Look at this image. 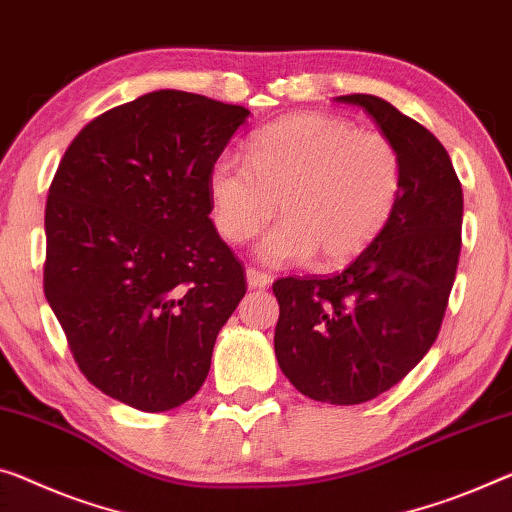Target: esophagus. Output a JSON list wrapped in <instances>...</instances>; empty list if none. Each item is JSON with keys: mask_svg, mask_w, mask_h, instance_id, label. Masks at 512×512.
Instances as JSON below:
<instances>
[{"mask_svg": "<svg viewBox=\"0 0 512 512\" xmlns=\"http://www.w3.org/2000/svg\"><path fill=\"white\" fill-rule=\"evenodd\" d=\"M247 283L249 288H267L272 283V277L263 270H256V267H247Z\"/></svg>", "mask_w": 512, "mask_h": 512, "instance_id": "34e87169", "label": "esophagus"}]
</instances>
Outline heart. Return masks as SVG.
Instances as JSON below:
<instances>
[{
    "label": "heart",
    "mask_w": 512,
    "mask_h": 512,
    "mask_svg": "<svg viewBox=\"0 0 512 512\" xmlns=\"http://www.w3.org/2000/svg\"><path fill=\"white\" fill-rule=\"evenodd\" d=\"M403 187L393 141L329 114H293L258 130L247 162L222 155L208 194L217 231L242 245L277 212L281 222L258 245L270 265L350 263L391 222Z\"/></svg>",
    "instance_id": "heart-1"
}]
</instances>
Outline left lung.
I'll list each match as a JSON object with an SVG mask.
<instances>
[{
	"instance_id": "obj_1",
	"label": "left lung",
	"mask_w": 512,
	"mask_h": 512,
	"mask_svg": "<svg viewBox=\"0 0 512 512\" xmlns=\"http://www.w3.org/2000/svg\"><path fill=\"white\" fill-rule=\"evenodd\" d=\"M338 102L373 116L398 148L403 187L391 222L332 277H283L274 352L293 387L329 405L380 396L437 341L462 245V185L439 139L391 102Z\"/></svg>"
}]
</instances>
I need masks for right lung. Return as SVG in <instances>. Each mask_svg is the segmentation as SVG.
Listing matches in <instances>:
<instances>
[{"mask_svg":"<svg viewBox=\"0 0 512 512\" xmlns=\"http://www.w3.org/2000/svg\"><path fill=\"white\" fill-rule=\"evenodd\" d=\"M247 116L196 93H146L84 125L52 178L45 297L86 380L135 410H174L201 389L247 293L208 194Z\"/></svg>","mask_w":512,"mask_h":512,"instance_id":"obj_1","label":"right lung"}]
</instances>
